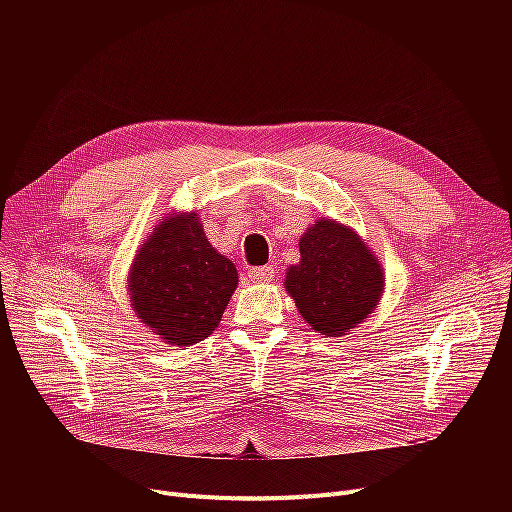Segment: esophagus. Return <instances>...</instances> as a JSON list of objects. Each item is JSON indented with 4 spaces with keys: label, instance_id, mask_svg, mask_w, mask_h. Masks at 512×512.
<instances>
[{
    "label": "esophagus",
    "instance_id": "34e87169",
    "mask_svg": "<svg viewBox=\"0 0 512 512\" xmlns=\"http://www.w3.org/2000/svg\"><path fill=\"white\" fill-rule=\"evenodd\" d=\"M274 278V267L270 265H263V267H253L249 270V280L255 284H265Z\"/></svg>",
    "mask_w": 512,
    "mask_h": 512
}]
</instances>
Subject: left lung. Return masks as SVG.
I'll list each match as a JSON object with an SVG mask.
<instances>
[{
  "mask_svg": "<svg viewBox=\"0 0 512 512\" xmlns=\"http://www.w3.org/2000/svg\"><path fill=\"white\" fill-rule=\"evenodd\" d=\"M301 261L286 270V292L321 336L340 338L380 305L386 276L380 259L346 224L319 218L299 238Z\"/></svg>",
  "mask_w": 512,
  "mask_h": 512,
  "instance_id": "1",
  "label": "left lung"
}]
</instances>
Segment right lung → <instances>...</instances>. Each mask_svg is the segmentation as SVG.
Here are the masks:
<instances>
[{
  "mask_svg": "<svg viewBox=\"0 0 512 512\" xmlns=\"http://www.w3.org/2000/svg\"><path fill=\"white\" fill-rule=\"evenodd\" d=\"M126 286L141 324L182 348L218 328L238 272L211 247L197 211H170L134 255Z\"/></svg>",
  "mask_w": 512,
  "mask_h": 512,
  "instance_id": "right-lung-1",
  "label": "right lung"
}]
</instances>
